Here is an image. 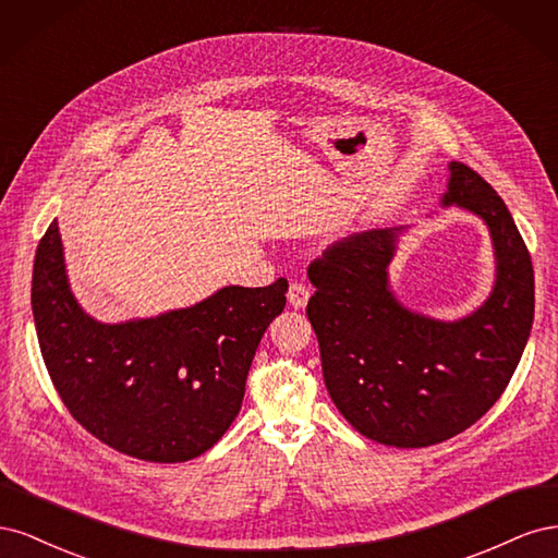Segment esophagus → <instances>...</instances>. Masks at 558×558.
Wrapping results in <instances>:
<instances>
[{"mask_svg": "<svg viewBox=\"0 0 558 558\" xmlns=\"http://www.w3.org/2000/svg\"><path fill=\"white\" fill-rule=\"evenodd\" d=\"M310 289L302 281H291V286H289V302H291V307H295V310H305V305H307V300H310Z\"/></svg>", "mask_w": 558, "mask_h": 558, "instance_id": "obj_1", "label": "esophagus"}]
</instances>
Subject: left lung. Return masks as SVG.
Instances as JSON below:
<instances>
[{
	"mask_svg": "<svg viewBox=\"0 0 558 558\" xmlns=\"http://www.w3.org/2000/svg\"><path fill=\"white\" fill-rule=\"evenodd\" d=\"M449 172L442 205L484 218L496 248L494 293L475 314L445 324L400 305L386 275L400 228L353 232L307 267L328 393L353 428L388 447H430L480 421L510 384L533 326V263L512 214L468 165Z\"/></svg>",
	"mask_w": 558,
	"mask_h": 558,
	"instance_id": "1",
	"label": "left lung"
}]
</instances>
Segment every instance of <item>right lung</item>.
Listing matches in <instances>:
<instances>
[{
	"mask_svg": "<svg viewBox=\"0 0 558 558\" xmlns=\"http://www.w3.org/2000/svg\"><path fill=\"white\" fill-rule=\"evenodd\" d=\"M286 291V279L226 286L189 310L97 324L66 283L53 221L37 246L32 312L50 381L78 424L132 459L181 463L211 449L238 416L251 361Z\"/></svg>",
	"mask_w": 558,
	"mask_h": 558,
	"instance_id": "add662e5",
	"label": "right lung"
}]
</instances>
